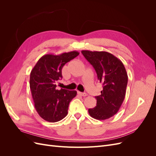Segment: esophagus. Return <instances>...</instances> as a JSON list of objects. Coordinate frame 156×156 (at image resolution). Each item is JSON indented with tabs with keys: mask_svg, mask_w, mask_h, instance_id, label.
<instances>
[{
	"mask_svg": "<svg viewBox=\"0 0 156 156\" xmlns=\"http://www.w3.org/2000/svg\"><path fill=\"white\" fill-rule=\"evenodd\" d=\"M77 93H78L79 95L81 96H87V93H85V92H77Z\"/></svg>",
	"mask_w": 156,
	"mask_h": 156,
	"instance_id": "34e87169",
	"label": "esophagus"
}]
</instances>
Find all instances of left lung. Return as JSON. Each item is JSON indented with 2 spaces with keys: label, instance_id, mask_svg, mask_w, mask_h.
<instances>
[{
  "label": "left lung",
  "instance_id": "1",
  "mask_svg": "<svg viewBox=\"0 0 156 156\" xmlns=\"http://www.w3.org/2000/svg\"><path fill=\"white\" fill-rule=\"evenodd\" d=\"M95 69L98 79L103 85L101 95L95 96L96 106L88 113L99 120L109 119L119 111L123 103L127 84V74L122 61L106 51H81Z\"/></svg>",
  "mask_w": 156,
  "mask_h": 156
}]
</instances>
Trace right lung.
Wrapping results in <instances>:
<instances>
[{
	"mask_svg": "<svg viewBox=\"0 0 156 156\" xmlns=\"http://www.w3.org/2000/svg\"><path fill=\"white\" fill-rule=\"evenodd\" d=\"M79 55L75 51L58 55H45L32 69L30 88L33 101L37 112L44 120L56 122L68 115L69 104L77 92L57 90L56 83L62 77L64 66Z\"/></svg>",
	"mask_w": 156,
	"mask_h": 156,
	"instance_id": "add662e5",
	"label": "right lung"
}]
</instances>
